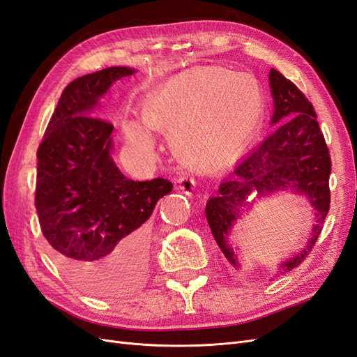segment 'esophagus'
Masks as SVG:
<instances>
[{"label":"esophagus","instance_id":"obj_1","mask_svg":"<svg viewBox=\"0 0 357 357\" xmlns=\"http://www.w3.org/2000/svg\"><path fill=\"white\" fill-rule=\"evenodd\" d=\"M177 181H178V188L183 192H186L188 195H190L192 190L197 186V180L193 178V176H190L186 169H180L177 172Z\"/></svg>","mask_w":357,"mask_h":357}]
</instances>
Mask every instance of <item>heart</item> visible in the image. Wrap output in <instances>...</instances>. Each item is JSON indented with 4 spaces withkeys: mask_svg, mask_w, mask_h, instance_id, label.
Returning <instances> with one entry per match:
<instances>
[{
    "mask_svg": "<svg viewBox=\"0 0 357 357\" xmlns=\"http://www.w3.org/2000/svg\"><path fill=\"white\" fill-rule=\"evenodd\" d=\"M189 80L205 89H218L219 95L226 92V96L220 113L186 128L178 135L181 152L201 165L228 164L252 144L262 126L265 104L261 83L252 73L229 67H195L169 79L144 100L143 116L149 128L169 132L181 126L178 105L172 102V95ZM125 135L144 149L153 146V137L135 122L125 123Z\"/></svg>",
    "mask_w": 357,
    "mask_h": 357,
    "instance_id": "obj_1",
    "label": "heart"
}]
</instances>
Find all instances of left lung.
<instances>
[{
    "mask_svg": "<svg viewBox=\"0 0 357 357\" xmlns=\"http://www.w3.org/2000/svg\"><path fill=\"white\" fill-rule=\"evenodd\" d=\"M269 86L274 98L271 122L278 123V128L234 168L229 178L220 185L218 197L210 198L205 205V215L226 259L240 266L226 238L247 205L248 195H266L289 188L304 193L316 210L317 223L304 250L280 266L290 271L304 262L321 232L331 204L332 162L314 107L307 96L274 68L269 71Z\"/></svg>",
    "mask_w": 357,
    "mask_h": 357,
    "instance_id": "1",
    "label": "left lung"
}]
</instances>
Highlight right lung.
Listing matches in <instances>:
<instances>
[{"label": "right lung", "instance_id": "add662e5", "mask_svg": "<svg viewBox=\"0 0 357 357\" xmlns=\"http://www.w3.org/2000/svg\"><path fill=\"white\" fill-rule=\"evenodd\" d=\"M131 74L110 67L73 80L37 150L40 228L61 271L92 295L110 291L125 271L142 265L144 222L172 190L160 177L126 178L110 156L113 125L93 116L110 86Z\"/></svg>", "mask_w": 357, "mask_h": 357}]
</instances>
